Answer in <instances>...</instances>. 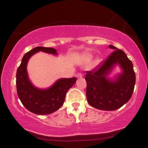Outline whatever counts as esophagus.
Wrapping results in <instances>:
<instances>
[{"instance_id":"obj_1","label":"esophagus","mask_w":148,"mask_h":148,"mask_svg":"<svg viewBox=\"0 0 148 148\" xmlns=\"http://www.w3.org/2000/svg\"><path fill=\"white\" fill-rule=\"evenodd\" d=\"M76 77L77 78H82L83 77V74H82V73L81 72H79V73H77V74H76Z\"/></svg>"}]
</instances>
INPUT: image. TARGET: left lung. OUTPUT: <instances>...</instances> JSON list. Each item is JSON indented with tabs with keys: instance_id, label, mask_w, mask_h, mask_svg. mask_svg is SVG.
<instances>
[{
	"instance_id": "obj_1",
	"label": "left lung",
	"mask_w": 148,
	"mask_h": 148,
	"mask_svg": "<svg viewBox=\"0 0 148 148\" xmlns=\"http://www.w3.org/2000/svg\"><path fill=\"white\" fill-rule=\"evenodd\" d=\"M115 49L108 58L90 71H86V96L90 106L99 110L112 111L123 106L130 99L134 92L136 76L133 64L121 49L113 45ZM116 64L123 69L115 81H110L106 76Z\"/></svg>"
}]
</instances>
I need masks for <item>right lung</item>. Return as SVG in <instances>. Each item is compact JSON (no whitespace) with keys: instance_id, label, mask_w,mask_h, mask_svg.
I'll return each instance as SVG.
<instances>
[{"instance_id":"1","label":"right lung","mask_w":148,"mask_h":148,"mask_svg":"<svg viewBox=\"0 0 148 148\" xmlns=\"http://www.w3.org/2000/svg\"><path fill=\"white\" fill-rule=\"evenodd\" d=\"M39 51L57 54L54 48L45 47H36L27 52L17 69L16 90L18 97L27 110L36 114H49L63 106L67 92L76 83V78L59 79L47 90L36 88L28 79L26 67L30 57Z\"/></svg>"}]
</instances>
